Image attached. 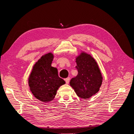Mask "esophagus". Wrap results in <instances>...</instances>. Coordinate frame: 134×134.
I'll list each match as a JSON object with an SVG mask.
<instances>
[{"label": "esophagus", "instance_id": "esophagus-1", "mask_svg": "<svg viewBox=\"0 0 134 134\" xmlns=\"http://www.w3.org/2000/svg\"><path fill=\"white\" fill-rule=\"evenodd\" d=\"M65 80L66 84H68L69 83V81H70V78H66L65 79Z\"/></svg>", "mask_w": 134, "mask_h": 134}]
</instances>
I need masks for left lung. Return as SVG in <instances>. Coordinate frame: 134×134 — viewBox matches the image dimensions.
Segmentation results:
<instances>
[{
	"label": "left lung",
	"mask_w": 134,
	"mask_h": 134,
	"mask_svg": "<svg viewBox=\"0 0 134 134\" xmlns=\"http://www.w3.org/2000/svg\"><path fill=\"white\" fill-rule=\"evenodd\" d=\"M76 63L78 73L70 80V86L80 98H90L99 91L102 84L100 69L94 59L84 52L77 56Z\"/></svg>",
	"instance_id": "8db88e82"
}]
</instances>
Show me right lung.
<instances>
[{"label": "right lung", "instance_id": "add662e5", "mask_svg": "<svg viewBox=\"0 0 134 134\" xmlns=\"http://www.w3.org/2000/svg\"><path fill=\"white\" fill-rule=\"evenodd\" d=\"M54 55H43L34 65L28 78L32 94L39 100L48 102L54 99L59 88L65 82L59 76L58 69L51 66Z\"/></svg>", "mask_w": 134, "mask_h": 134}]
</instances>
